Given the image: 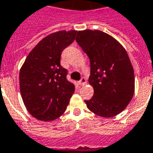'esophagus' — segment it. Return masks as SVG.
<instances>
[{"label": "esophagus", "mask_w": 153, "mask_h": 153, "mask_svg": "<svg viewBox=\"0 0 153 153\" xmlns=\"http://www.w3.org/2000/svg\"><path fill=\"white\" fill-rule=\"evenodd\" d=\"M79 84L81 85H85L86 84V78L85 77L81 78V81H79Z\"/></svg>", "instance_id": "34e87169"}]
</instances>
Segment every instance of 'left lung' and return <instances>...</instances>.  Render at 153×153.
<instances>
[{"label":"left lung","instance_id":"8db88e82","mask_svg":"<svg viewBox=\"0 0 153 153\" xmlns=\"http://www.w3.org/2000/svg\"><path fill=\"white\" fill-rule=\"evenodd\" d=\"M76 41L90 61L89 83L94 95L85 100L88 109L102 117L121 113L134 93L133 66L125 48L100 30L78 31Z\"/></svg>","mask_w":153,"mask_h":153}]
</instances>
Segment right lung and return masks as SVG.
I'll use <instances>...</instances> for the list:
<instances>
[{"label": "right lung", "mask_w": 153, "mask_h": 153, "mask_svg": "<svg viewBox=\"0 0 153 153\" xmlns=\"http://www.w3.org/2000/svg\"><path fill=\"white\" fill-rule=\"evenodd\" d=\"M77 31L51 33L33 48L19 72V87L27 111L37 120L51 121L65 112L75 91L60 64L62 51L75 40Z\"/></svg>", "instance_id": "add662e5"}]
</instances>
